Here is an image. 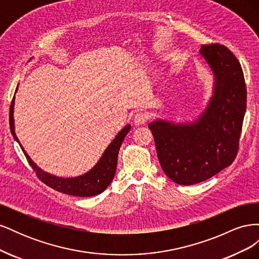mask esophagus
<instances>
[{"label":"esophagus","mask_w":259,"mask_h":259,"mask_svg":"<svg viewBox=\"0 0 259 259\" xmlns=\"http://www.w3.org/2000/svg\"><path fill=\"white\" fill-rule=\"evenodd\" d=\"M149 119V114L147 112H143V111H138L135 115H134V123L136 125H143L145 124Z\"/></svg>","instance_id":"34e87169"}]
</instances>
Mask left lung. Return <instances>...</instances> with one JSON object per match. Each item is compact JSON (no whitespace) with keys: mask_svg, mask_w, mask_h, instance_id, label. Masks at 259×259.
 <instances>
[{"mask_svg":"<svg viewBox=\"0 0 259 259\" xmlns=\"http://www.w3.org/2000/svg\"><path fill=\"white\" fill-rule=\"evenodd\" d=\"M199 53L214 76L205 110L192 122L156 119L148 125L163 171L185 186L204 182L236 159L246 111L244 75L237 57L221 44L203 45Z\"/></svg>","mask_w":259,"mask_h":259,"instance_id":"1","label":"left lung"}]
</instances>
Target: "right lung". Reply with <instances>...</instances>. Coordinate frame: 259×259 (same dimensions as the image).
Listing matches in <instances>:
<instances>
[{
  "label": "right lung",
  "mask_w": 259,
  "mask_h": 259,
  "mask_svg": "<svg viewBox=\"0 0 259 259\" xmlns=\"http://www.w3.org/2000/svg\"><path fill=\"white\" fill-rule=\"evenodd\" d=\"M18 88L16 89L17 92ZM15 92V93H16ZM14 105H15V96L12 100V105L10 109V127L12 135L14 139L19 144V140L15 133V121H14ZM131 131V125L127 124L124 126L117 135L114 137L112 142L109 144L106 148L103 155L100 156L98 162L95 164L92 169H90L88 173L83 175L76 176V177H58L53 174L48 173V171L43 170L38 167L36 164L31 160L28 153L25 151V149L19 144L20 148L22 149L23 153H25L26 158L29 164L34 169L36 176L40 178L44 184L53 189L57 190L59 192L74 195V197H93V195H97L105 191L107 187L111 184L112 179L114 177L115 170H116V164H117V154H119L120 147L123 143L125 136Z\"/></svg>",
  "instance_id": "1"
}]
</instances>
